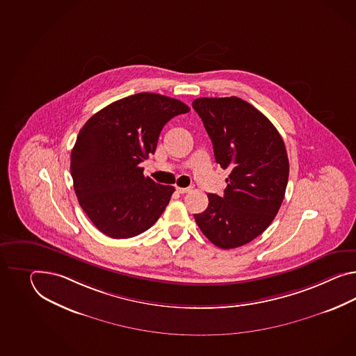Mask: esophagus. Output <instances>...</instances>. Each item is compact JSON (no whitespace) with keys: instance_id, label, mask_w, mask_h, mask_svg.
I'll list each match as a JSON object with an SVG mask.
<instances>
[{"instance_id":"1","label":"esophagus","mask_w":356,"mask_h":356,"mask_svg":"<svg viewBox=\"0 0 356 356\" xmlns=\"http://www.w3.org/2000/svg\"><path fill=\"white\" fill-rule=\"evenodd\" d=\"M176 191H177V193H180V194H185V193H189V191H191V188H176Z\"/></svg>"}]
</instances>
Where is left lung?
<instances>
[{"instance_id": "obj_1", "label": "left lung", "mask_w": 356, "mask_h": 356, "mask_svg": "<svg viewBox=\"0 0 356 356\" xmlns=\"http://www.w3.org/2000/svg\"><path fill=\"white\" fill-rule=\"evenodd\" d=\"M213 145L217 163L229 168L224 195L209 194L197 225L222 250L244 245L271 224L286 194L289 162L274 124L236 96L193 102Z\"/></svg>"}]
</instances>
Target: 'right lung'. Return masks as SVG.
Listing matches in <instances>:
<instances>
[{"label":"right lung","instance_id":"obj_1","mask_svg":"<svg viewBox=\"0 0 356 356\" xmlns=\"http://www.w3.org/2000/svg\"><path fill=\"white\" fill-rule=\"evenodd\" d=\"M189 111L177 99L140 92L105 106L79 130L70 154L73 186L103 234L136 236L163 213L175 188L145 177L139 165L154 154L165 123Z\"/></svg>","mask_w":356,"mask_h":356}]
</instances>
